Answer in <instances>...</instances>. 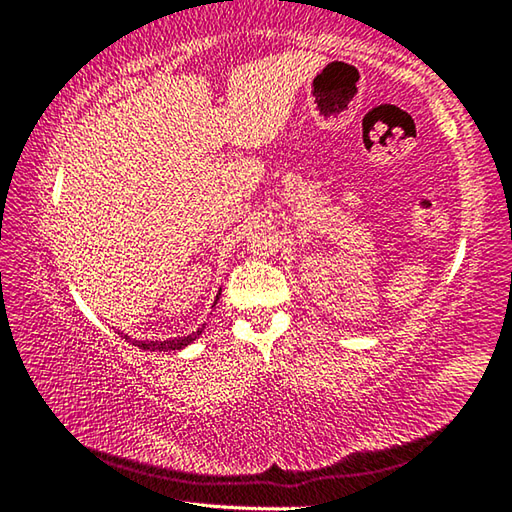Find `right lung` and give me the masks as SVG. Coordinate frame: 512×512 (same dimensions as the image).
I'll return each instance as SVG.
<instances>
[{"mask_svg":"<svg viewBox=\"0 0 512 512\" xmlns=\"http://www.w3.org/2000/svg\"><path fill=\"white\" fill-rule=\"evenodd\" d=\"M219 296H221V293H219ZM219 296H216V300H219ZM216 300H214V305H216ZM201 332H203V327L196 329V332H192V334L176 336V339H169V341H135V339H131V336H126V334H124V339L131 341L133 345H137V348H142V350L173 352V350H183V348H187L189 343H194V341L198 339V336H201ZM119 334H121V332H119Z\"/></svg>","mask_w":512,"mask_h":512,"instance_id":"right-lung-1","label":"right lung"}]
</instances>
